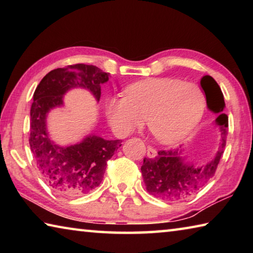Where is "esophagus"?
<instances>
[{
	"instance_id": "obj_1",
	"label": "esophagus",
	"mask_w": 253,
	"mask_h": 253,
	"mask_svg": "<svg viewBox=\"0 0 253 253\" xmlns=\"http://www.w3.org/2000/svg\"><path fill=\"white\" fill-rule=\"evenodd\" d=\"M156 155H157L156 149L152 146H147V156L149 158H154Z\"/></svg>"
}]
</instances>
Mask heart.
Masks as SVG:
<instances>
[{
	"label": "heart",
	"mask_w": 253,
	"mask_h": 253,
	"mask_svg": "<svg viewBox=\"0 0 253 253\" xmlns=\"http://www.w3.org/2000/svg\"><path fill=\"white\" fill-rule=\"evenodd\" d=\"M126 97H113L105 105L109 125L128 134L143 125L163 144H174L190 134L200 123L205 97L194 84L177 79L153 78L131 84Z\"/></svg>",
	"instance_id": "1"
}]
</instances>
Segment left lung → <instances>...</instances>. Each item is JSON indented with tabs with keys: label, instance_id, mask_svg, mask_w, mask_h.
Masks as SVG:
<instances>
[{
	"label": "left lung",
	"instance_id": "1",
	"mask_svg": "<svg viewBox=\"0 0 253 253\" xmlns=\"http://www.w3.org/2000/svg\"><path fill=\"white\" fill-rule=\"evenodd\" d=\"M201 87L207 97L209 109L217 114L215 124L220 128L221 143L219 151L212 161L202 166L184 162L182 151H160L154 158H144L140 168L144 183L149 194L165 201H179L195 194L215 174L220 158L223 154L229 119L223 113L225 102L220 85L211 76L201 79Z\"/></svg>",
	"mask_w": 253,
	"mask_h": 253
}]
</instances>
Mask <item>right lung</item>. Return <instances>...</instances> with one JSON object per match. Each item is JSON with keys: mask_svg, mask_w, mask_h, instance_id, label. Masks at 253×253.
<instances>
[{"mask_svg": "<svg viewBox=\"0 0 253 253\" xmlns=\"http://www.w3.org/2000/svg\"><path fill=\"white\" fill-rule=\"evenodd\" d=\"M108 79L109 74L98 67L77 63L50 71L34 91L30 111V148L43 181L60 195L87 194L99 185L107 162L122 146V140L89 135L79 144L59 146L49 138L46 115L63 105V95L71 88L88 89L99 101L101 84Z\"/></svg>", "mask_w": 253, "mask_h": 253, "instance_id": "1", "label": "right lung"}]
</instances>
